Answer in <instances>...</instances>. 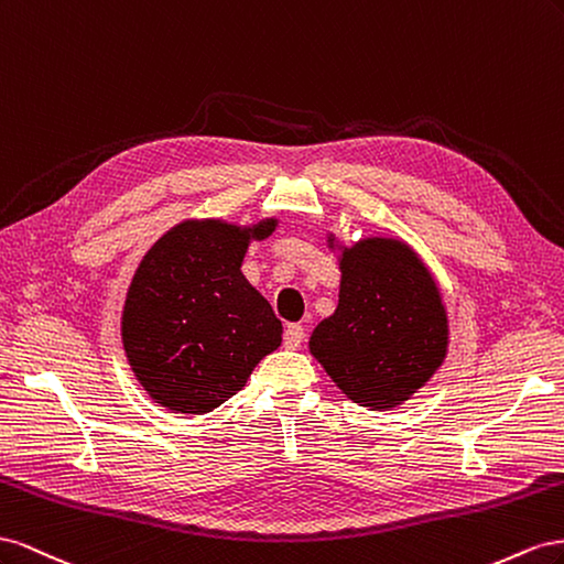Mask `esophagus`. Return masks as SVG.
<instances>
[{"instance_id":"obj_1","label":"esophagus","mask_w":564,"mask_h":564,"mask_svg":"<svg viewBox=\"0 0 564 564\" xmlns=\"http://www.w3.org/2000/svg\"><path fill=\"white\" fill-rule=\"evenodd\" d=\"M302 340H304V328H302L300 324L285 326V333H283V345H285L288 349H297V347L302 345Z\"/></svg>"}]
</instances>
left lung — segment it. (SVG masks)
Segmentation results:
<instances>
[{
  "label": "left lung",
  "mask_w": 564,
  "mask_h": 564,
  "mask_svg": "<svg viewBox=\"0 0 564 564\" xmlns=\"http://www.w3.org/2000/svg\"><path fill=\"white\" fill-rule=\"evenodd\" d=\"M337 250L335 312L310 337L312 357L354 404L390 411L440 371L448 354V314L430 267L406 240L366 236Z\"/></svg>",
  "instance_id": "obj_1"
}]
</instances>
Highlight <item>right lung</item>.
Segmentation results:
<instances>
[{"label":"right lung","instance_id":"add662e5","mask_svg":"<svg viewBox=\"0 0 564 564\" xmlns=\"http://www.w3.org/2000/svg\"><path fill=\"white\" fill-rule=\"evenodd\" d=\"M276 227V217L184 219L141 257L120 335L134 378L155 404L210 413L281 345V321L240 271L250 243Z\"/></svg>","mask_w":564,"mask_h":564}]
</instances>
